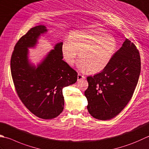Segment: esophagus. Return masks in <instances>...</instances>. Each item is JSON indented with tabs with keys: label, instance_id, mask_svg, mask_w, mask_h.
Listing matches in <instances>:
<instances>
[{
	"label": "esophagus",
	"instance_id": "1",
	"mask_svg": "<svg viewBox=\"0 0 149 149\" xmlns=\"http://www.w3.org/2000/svg\"><path fill=\"white\" fill-rule=\"evenodd\" d=\"M85 79V76L79 73L78 75H77V80L79 81V80H81V79Z\"/></svg>",
	"mask_w": 149,
	"mask_h": 149
}]
</instances>
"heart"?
I'll list each match as a JSON object with an SVG mask.
<instances>
[{
    "label": "heart",
    "instance_id": "b5f03b06",
    "mask_svg": "<svg viewBox=\"0 0 149 149\" xmlns=\"http://www.w3.org/2000/svg\"><path fill=\"white\" fill-rule=\"evenodd\" d=\"M116 40L111 35L101 29L77 30L71 33L63 42V59L73 65L78 56L77 66L81 71L94 74L103 70L109 65L116 50Z\"/></svg>",
    "mask_w": 149,
    "mask_h": 149
}]
</instances>
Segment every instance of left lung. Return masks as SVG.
<instances>
[{"mask_svg":"<svg viewBox=\"0 0 149 149\" xmlns=\"http://www.w3.org/2000/svg\"><path fill=\"white\" fill-rule=\"evenodd\" d=\"M141 72V59L134 44L126 39L105 68L87 77L84 95L92 117L109 120L118 115L132 98Z\"/></svg>","mask_w":149,"mask_h":149,"instance_id":"left-lung-1","label":"left lung"}]
</instances>
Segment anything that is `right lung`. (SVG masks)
<instances>
[{"mask_svg": "<svg viewBox=\"0 0 149 149\" xmlns=\"http://www.w3.org/2000/svg\"><path fill=\"white\" fill-rule=\"evenodd\" d=\"M43 25L31 28L18 40L11 58V73L17 94L24 106L44 119L57 117L64 109L63 88L75 83L77 73L63 60V42L57 43L37 67L28 59V48L33 47Z\"/></svg>", "mask_w": 149, "mask_h": 149, "instance_id": "obj_1", "label": "right lung"}]
</instances>
